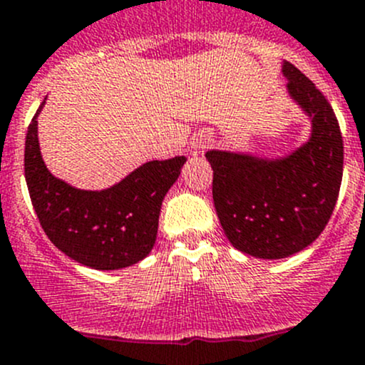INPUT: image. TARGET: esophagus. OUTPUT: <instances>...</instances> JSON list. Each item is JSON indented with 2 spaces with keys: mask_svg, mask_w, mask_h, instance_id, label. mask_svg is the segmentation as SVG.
<instances>
[{
  "mask_svg": "<svg viewBox=\"0 0 365 365\" xmlns=\"http://www.w3.org/2000/svg\"><path fill=\"white\" fill-rule=\"evenodd\" d=\"M207 145H209V138H200V140H198V142L193 145V154L204 153V149H205V147H207Z\"/></svg>",
  "mask_w": 365,
  "mask_h": 365,
  "instance_id": "1",
  "label": "esophagus"
}]
</instances>
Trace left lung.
Returning a JSON list of instances; mask_svg holds the SVG:
<instances>
[{"instance_id":"8db88e82","label":"left lung","mask_w":365,"mask_h":365,"mask_svg":"<svg viewBox=\"0 0 365 365\" xmlns=\"http://www.w3.org/2000/svg\"><path fill=\"white\" fill-rule=\"evenodd\" d=\"M291 97L312 118L310 140L282 160L209 150L212 202L223 232L237 250L282 259L324 230L342 181L344 147L337 117L312 81L286 61Z\"/></svg>"}]
</instances>
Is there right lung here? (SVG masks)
Returning a JSON list of instances; mask_svg holds the SVG:
<instances>
[{"instance_id":"right-lung-1","label":"right lung","mask_w":365,"mask_h":365,"mask_svg":"<svg viewBox=\"0 0 365 365\" xmlns=\"http://www.w3.org/2000/svg\"><path fill=\"white\" fill-rule=\"evenodd\" d=\"M24 145V178L41 227L58 250L93 269L142 261L156 243L161 202L181 174L184 156L149 161L103 191L76 190L53 178L42 161L37 115Z\"/></svg>"}]
</instances>
